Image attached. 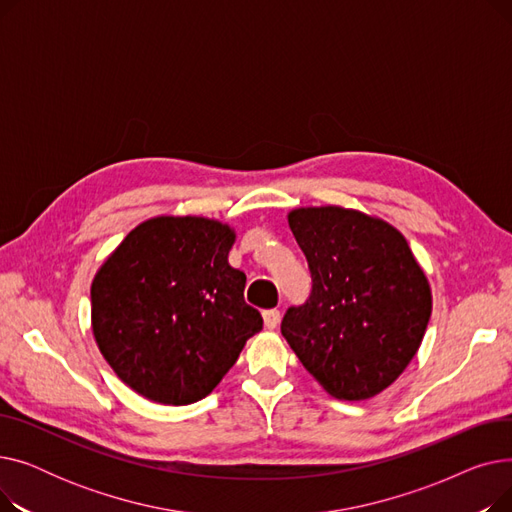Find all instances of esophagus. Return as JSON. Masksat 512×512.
I'll return each mask as SVG.
<instances>
[{
  "instance_id": "34e87169",
  "label": "esophagus",
  "mask_w": 512,
  "mask_h": 512,
  "mask_svg": "<svg viewBox=\"0 0 512 512\" xmlns=\"http://www.w3.org/2000/svg\"><path fill=\"white\" fill-rule=\"evenodd\" d=\"M263 324L267 330H274L280 324V311L278 309H267L263 311Z\"/></svg>"
}]
</instances>
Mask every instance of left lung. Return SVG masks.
<instances>
[{
	"label": "left lung",
	"mask_w": 512,
	"mask_h": 512,
	"mask_svg": "<svg viewBox=\"0 0 512 512\" xmlns=\"http://www.w3.org/2000/svg\"><path fill=\"white\" fill-rule=\"evenodd\" d=\"M288 226L307 257L309 299L290 307L282 336L340 400H365L407 369L432 315V290L394 226L336 205L301 207Z\"/></svg>",
	"instance_id": "8db88e82"
}]
</instances>
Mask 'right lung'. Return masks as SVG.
<instances>
[{"label": "right lung", "mask_w": 512, "mask_h": 512, "mask_svg": "<svg viewBox=\"0 0 512 512\" xmlns=\"http://www.w3.org/2000/svg\"><path fill=\"white\" fill-rule=\"evenodd\" d=\"M234 230L195 215L139 224L91 284L97 346L118 378L159 405L205 398L263 328L247 276L228 263Z\"/></svg>", "instance_id": "1"}]
</instances>
